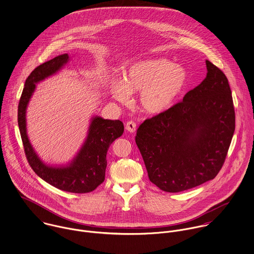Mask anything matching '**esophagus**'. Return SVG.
<instances>
[{
  "label": "esophagus",
  "mask_w": 254,
  "mask_h": 254,
  "mask_svg": "<svg viewBox=\"0 0 254 254\" xmlns=\"http://www.w3.org/2000/svg\"><path fill=\"white\" fill-rule=\"evenodd\" d=\"M126 129L129 132H134L136 130V124L133 121H129L126 125Z\"/></svg>",
  "instance_id": "obj_1"
}]
</instances>
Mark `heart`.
I'll return each instance as SVG.
<instances>
[{
  "instance_id": "obj_1",
  "label": "heart",
  "mask_w": 254,
  "mask_h": 254,
  "mask_svg": "<svg viewBox=\"0 0 254 254\" xmlns=\"http://www.w3.org/2000/svg\"><path fill=\"white\" fill-rule=\"evenodd\" d=\"M188 84L187 70L166 58L138 60L124 70V78L113 77L109 88L114 98L128 103L130 93L139 92L138 103L143 112L164 113L176 102Z\"/></svg>"
}]
</instances>
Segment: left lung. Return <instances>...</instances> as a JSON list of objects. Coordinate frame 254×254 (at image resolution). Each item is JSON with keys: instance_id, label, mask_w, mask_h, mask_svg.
I'll return each mask as SVG.
<instances>
[{"instance_id": "left-lung-1", "label": "left lung", "mask_w": 254, "mask_h": 254, "mask_svg": "<svg viewBox=\"0 0 254 254\" xmlns=\"http://www.w3.org/2000/svg\"><path fill=\"white\" fill-rule=\"evenodd\" d=\"M205 79L181 102L145 120L135 142L149 179L169 193L213 179L235 131V110L225 74L206 60Z\"/></svg>"}]
</instances>
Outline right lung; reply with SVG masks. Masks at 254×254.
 Instances as JSON below:
<instances>
[{
  "instance_id": "add662e5",
  "label": "right lung",
  "mask_w": 254,
  "mask_h": 254,
  "mask_svg": "<svg viewBox=\"0 0 254 254\" xmlns=\"http://www.w3.org/2000/svg\"><path fill=\"white\" fill-rule=\"evenodd\" d=\"M67 54L49 60L32 71L26 79L18 104V127L29 165L43 180L59 190L70 193H89L105 179L106 155L110 145L124 133V124L119 120L91 118L87 136L77 156L67 166L46 165L33 149L26 128V109L36 84L56 74L67 62Z\"/></svg>"
}]
</instances>
